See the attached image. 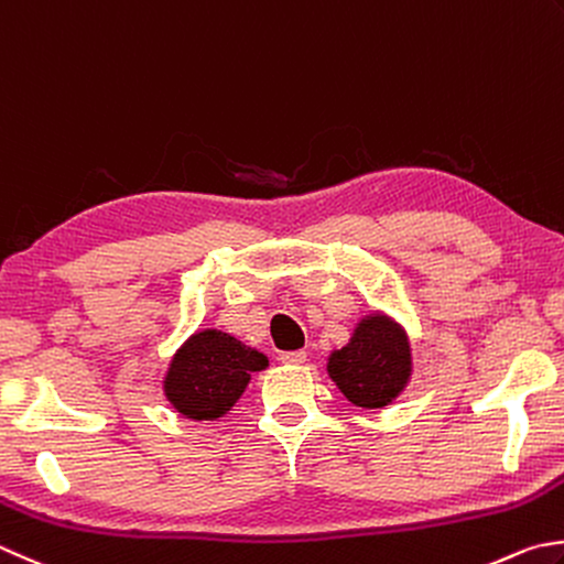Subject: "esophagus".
Masks as SVG:
<instances>
[{
	"label": "esophagus",
	"instance_id": "1",
	"mask_svg": "<svg viewBox=\"0 0 564 564\" xmlns=\"http://www.w3.org/2000/svg\"><path fill=\"white\" fill-rule=\"evenodd\" d=\"M284 364H292V366H300L306 360V350H284V354L280 356Z\"/></svg>",
	"mask_w": 564,
	"mask_h": 564
}]
</instances>
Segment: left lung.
<instances>
[{
	"label": "left lung",
	"instance_id": "8db88e82",
	"mask_svg": "<svg viewBox=\"0 0 564 564\" xmlns=\"http://www.w3.org/2000/svg\"><path fill=\"white\" fill-rule=\"evenodd\" d=\"M326 368L354 405L386 408L410 380V341L392 318L370 314L360 318L350 341L328 356Z\"/></svg>",
	"mask_w": 564,
	"mask_h": 564
}]
</instances>
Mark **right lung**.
Here are the masks:
<instances>
[{"label": "right lung", "mask_w": 564, "mask_h": 564, "mask_svg": "<svg viewBox=\"0 0 564 564\" xmlns=\"http://www.w3.org/2000/svg\"><path fill=\"white\" fill-rule=\"evenodd\" d=\"M268 368V356L218 328L196 332L176 350L164 378L172 405L191 420H218L246 392L250 376Z\"/></svg>", "instance_id": "1"}]
</instances>
